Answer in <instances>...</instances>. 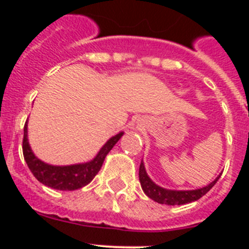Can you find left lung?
<instances>
[{"label":"left lung","instance_id":"1","mask_svg":"<svg viewBox=\"0 0 249 249\" xmlns=\"http://www.w3.org/2000/svg\"><path fill=\"white\" fill-rule=\"evenodd\" d=\"M140 182L141 187L146 196H148L149 198L153 199L155 202L160 204H168V206H179V204H186L195 202L199 199L202 196L206 195L208 191L217 183L221 175L217 176L214 181L211 182L210 184H207L206 187H202L198 190H191V191H176V190H167L163 187L158 186L155 182L152 181L149 176L147 175L146 167H144L143 160L141 162L140 166Z\"/></svg>","mask_w":249,"mask_h":249}]
</instances>
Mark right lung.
Returning <instances> with one entry per match:
<instances>
[{"mask_svg":"<svg viewBox=\"0 0 249 249\" xmlns=\"http://www.w3.org/2000/svg\"><path fill=\"white\" fill-rule=\"evenodd\" d=\"M27 122L28 121H26L25 128H23V142H22V149H23V157H25L26 163L31 172L34 173L35 177L41 183L59 191H74L87 186L93 179L94 176L100 172L106 156L108 155V152L113 148L114 144L117 143L124 133V132H120L109 138L103 144L96 157L89 162L70 164V166H53V164H48L37 158L32 152L30 143H28Z\"/></svg>","mask_w":249,"mask_h":249,"instance_id":"1","label":"right lung"}]
</instances>
